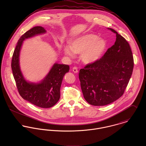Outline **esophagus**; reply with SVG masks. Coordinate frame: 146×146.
<instances>
[{"label": "esophagus", "instance_id": "obj_1", "mask_svg": "<svg viewBox=\"0 0 146 146\" xmlns=\"http://www.w3.org/2000/svg\"><path fill=\"white\" fill-rule=\"evenodd\" d=\"M72 71H73V72H74V73H78V70L77 67H74L72 68Z\"/></svg>", "mask_w": 146, "mask_h": 146}]
</instances>
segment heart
Listing matches in <instances>:
<instances>
[{
  "label": "heart",
  "instance_id": "heart-1",
  "mask_svg": "<svg viewBox=\"0 0 146 146\" xmlns=\"http://www.w3.org/2000/svg\"><path fill=\"white\" fill-rule=\"evenodd\" d=\"M70 46L64 47V54L73 58L75 53L80 54L82 61L86 64L96 62L100 59L107 47V42L93 34H85L70 40Z\"/></svg>",
  "mask_w": 146,
  "mask_h": 146
}]
</instances>
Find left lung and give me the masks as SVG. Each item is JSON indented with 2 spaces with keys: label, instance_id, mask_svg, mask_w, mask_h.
<instances>
[{
  "label": "left lung",
  "instance_id": "obj_1",
  "mask_svg": "<svg viewBox=\"0 0 146 146\" xmlns=\"http://www.w3.org/2000/svg\"><path fill=\"white\" fill-rule=\"evenodd\" d=\"M115 44L96 62L80 70L79 78L84 97L93 106L110 104L121 97L132 75L134 60L127 42L115 30Z\"/></svg>",
  "mask_w": 146,
  "mask_h": 146
}]
</instances>
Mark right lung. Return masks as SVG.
Returning a JSON list of instances; mask_svg holds the SVG:
<instances>
[{"mask_svg": "<svg viewBox=\"0 0 146 146\" xmlns=\"http://www.w3.org/2000/svg\"><path fill=\"white\" fill-rule=\"evenodd\" d=\"M46 32L42 26H35L22 35L13 52L11 63L13 77L20 96L25 100L41 108H50L58 102L63 76L70 70L68 65L55 63L40 82H30L25 79L20 66V54L23 42Z\"/></svg>", "mask_w": 146, "mask_h": 146, "instance_id": "right-lung-1", "label": "right lung"}]
</instances>
